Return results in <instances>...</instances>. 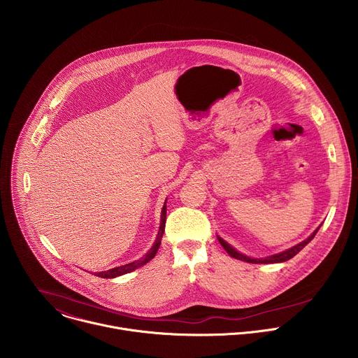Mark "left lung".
Here are the masks:
<instances>
[{
	"mask_svg": "<svg viewBox=\"0 0 358 358\" xmlns=\"http://www.w3.org/2000/svg\"><path fill=\"white\" fill-rule=\"evenodd\" d=\"M320 229V227L308 238V239H304L303 242H300V243H297L296 246H293V248H290V249H287V250H285V252H280V253H276V255H272V257H268V258H265V259H253V258H249V257H245V255H242V253H239L236 249H234L229 243H227L222 238H220L218 236V241H220V243L224 246V249L228 252V255L229 257H232V258H235V259H239V261H245V262H248V264H278V262H285V261H289V259H292L294 255H297L306 245H308L313 238H315V235L317 234V231Z\"/></svg>",
	"mask_w": 358,
	"mask_h": 358,
	"instance_id": "8db88e82",
	"label": "left lung"
}]
</instances>
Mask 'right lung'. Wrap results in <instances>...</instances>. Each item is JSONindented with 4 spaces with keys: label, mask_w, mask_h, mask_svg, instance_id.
I'll use <instances>...</instances> for the list:
<instances>
[{
    "label": "right lung",
    "mask_w": 358,
    "mask_h": 358,
    "mask_svg": "<svg viewBox=\"0 0 358 358\" xmlns=\"http://www.w3.org/2000/svg\"><path fill=\"white\" fill-rule=\"evenodd\" d=\"M166 214H167V208H166V203L163 207V211H162V224H160V229H159V234H157V239L155 242V245H152V248L144 255V257L138 261H134L131 264H127V265H123V266H119V268H113V269H109V271H105V272H97L96 275L99 278H116V276H120V275H124V273H129V272H133L136 271L137 268L145 265L148 261H151L152 258L156 257V253L160 248V243H162V238H163V234H164V228H166Z\"/></svg>",
    "instance_id": "right-lung-1"
}]
</instances>
